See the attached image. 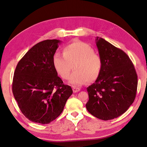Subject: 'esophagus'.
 Here are the masks:
<instances>
[{
    "label": "esophagus",
    "mask_w": 147,
    "mask_h": 147,
    "mask_svg": "<svg viewBox=\"0 0 147 147\" xmlns=\"http://www.w3.org/2000/svg\"><path fill=\"white\" fill-rule=\"evenodd\" d=\"M73 91L74 93H76L80 91V89L79 88H76V87H73Z\"/></svg>",
    "instance_id": "1"
}]
</instances>
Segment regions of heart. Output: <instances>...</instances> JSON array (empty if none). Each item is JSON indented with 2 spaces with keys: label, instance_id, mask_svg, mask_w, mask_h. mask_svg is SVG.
Here are the masks:
<instances>
[{
  "label": "heart",
  "instance_id": "heart-1",
  "mask_svg": "<svg viewBox=\"0 0 147 147\" xmlns=\"http://www.w3.org/2000/svg\"><path fill=\"white\" fill-rule=\"evenodd\" d=\"M74 65L75 71L71 75L69 83L74 86L84 85L87 81L92 82L97 79L102 68L100 56L86 43L76 41L63 49V55L56 53L53 56V65L62 78L68 80Z\"/></svg>",
  "mask_w": 147,
  "mask_h": 147
}]
</instances>
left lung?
Here are the masks:
<instances>
[{
    "mask_svg": "<svg viewBox=\"0 0 147 147\" xmlns=\"http://www.w3.org/2000/svg\"><path fill=\"white\" fill-rule=\"evenodd\" d=\"M102 68L94 83L87 88L86 107L100 119H113L124 114L135 100L138 77L131 61L124 51L102 38L95 40Z\"/></svg>",
    "mask_w": 147,
    "mask_h": 147,
    "instance_id": "8db88e82",
    "label": "left lung"
}]
</instances>
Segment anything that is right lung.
I'll list each match as a JSON object with an SVG mask.
<instances>
[{"instance_id":"obj_1","label":"right lung","mask_w":147,"mask_h":147,"mask_svg":"<svg viewBox=\"0 0 147 147\" xmlns=\"http://www.w3.org/2000/svg\"><path fill=\"white\" fill-rule=\"evenodd\" d=\"M61 42L54 39L36 43L16 67L12 93L22 113L34 123L45 124L55 120L73 93L53 65V56Z\"/></svg>"}]
</instances>
